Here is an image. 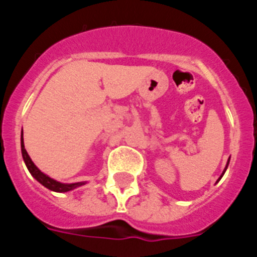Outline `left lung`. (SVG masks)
Segmentation results:
<instances>
[{
    "label": "left lung",
    "mask_w": 257,
    "mask_h": 257,
    "mask_svg": "<svg viewBox=\"0 0 257 257\" xmlns=\"http://www.w3.org/2000/svg\"><path fill=\"white\" fill-rule=\"evenodd\" d=\"M229 161H230V157H229V160H228V162H226V166H225V169H224V171H222V174H221V175H220V178H219V179H217V181H219V180H220V179H221V178H222V175H224V174H225V171H226V169H228V165H229ZM217 181H216V183H217Z\"/></svg>",
    "instance_id": "1"
}]
</instances>
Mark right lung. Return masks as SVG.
Instances as JSON below:
<instances>
[{"label": "right lung", "mask_w": 257, "mask_h": 257, "mask_svg": "<svg viewBox=\"0 0 257 257\" xmlns=\"http://www.w3.org/2000/svg\"><path fill=\"white\" fill-rule=\"evenodd\" d=\"M20 145H22L23 160H24V163H26L28 171L31 172L32 176H33V178H35L38 183L42 184V185H44L45 188H47V189L52 190V192H56V193H65V192H69V190L76 189V188H78V187H82V185H85L86 184V181H79V183H70V184L60 183V181L50 178L49 175L44 174V172L41 171L37 166L33 163V161L31 160V157H29V154L27 153L26 148H24L23 130H22V138H20Z\"/></svg>", "instance_id": "1"}]
</instances>
